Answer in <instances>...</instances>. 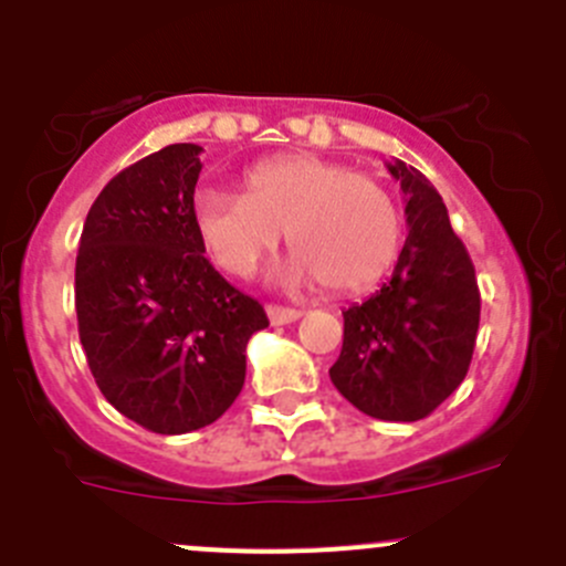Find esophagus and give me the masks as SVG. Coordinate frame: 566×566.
<instances>
[{
  "instance_id": "1",
  "label": "esophagus",
  "mask_w": 566,
  "mask_h": 566,
  "mask_svg": "<svg viewBox=\"0 0 566 566\" xmlns=\"http://www.w3.org/2000/svg\"><path fill=\"white\" fill-rule=\"evenodd\" d=\"M265 312H268V319H271V325L295 323V319L304 315V312H301V310H290V306H276V304L268 306Z\"/></svg>"
}]
</instances>
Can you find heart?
<instances>
[{
	"instance_id": "obj_1",
	"label": "heart",
	"mask_w": 566,
	"mask_h": 566,
	"mask_svg": "<svg viewBox=\"0 0 566 566\" xmlns=\"http://www.w3.org/2000/svg\"><path fill=\"white\" fill-rule=\"evenodd\" d=\"M193 224L224 273L247 279L282 241L295 251L284 268L293 284L319 279L328 293L373 287L399 249L397 202L375 177L328 158L287 153L254 164L247 193L205 188L193 197Z\"/></svg>"
}]
</instances>
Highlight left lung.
Wrapping results in <instances>:
<instances>
[{
  "mask_svg": "<svg viewBox=\"0 0 566 566\" xmlns=\"http://www.w3.org/2000/svg\"><path fill=\"white\" fill-rule=\"evenodd\" d=\"M386 167L405 193L408 238L389 282L342 312L345 339L328 375L361 413L419 421L465 378L482 304L441 193L405 161Z\"/></svg>",
  "mask_w": 566,
  "mask_h": 566,
  "instance_id": "1",
  "label": "left lung"
}]
</instances>
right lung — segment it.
I'll return each instance as SVG.
<instances>
[{"label": "right lung", "instance_id": "add662e5", "mask_svg": "<svg viewBox=\"0 0 566 566\" xmlns=\"http://www.w3.org/2000/svg\"><path fill=\"white\" fill-rule=\"evenodd\" d=\"M199 145H169L106 182L84 221L76 315L93 378L161 436L208 427L247 380L265 310L205 256L193 224Z\"/></svg>", "mask_w": 566, "mask_h": 566}]
</instances>
